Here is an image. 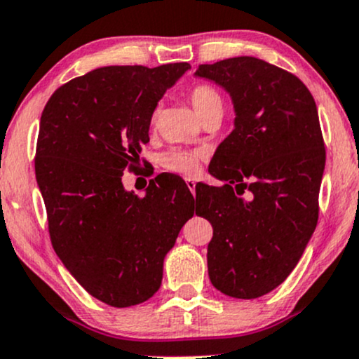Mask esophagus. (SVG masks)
<instances>
[{
	"label": "esophagus",
	"mask_w": 359,
	"mask_h": 359,
	"mask_svg": "<svg viewBox=\"0 0 359 359\" xmlns=\"http://www.w3.org/2000/svg\"><path fill=\"white\" fill-rule=\"evenodd\" d=\"M185 184H187L189 191H191L192 194H196V180L191 179V177H187V179H185Z\"/></svg>",
	"instance_id": "34e87169"
}]
</instances>
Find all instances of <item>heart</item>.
Masks as SVG:
<instances>
[{
  "instance_id": "1",
  "label": "heart",
  "mask_w": 359,
  "mask_h": 359,
  "mask_svg": "<svg viewBox=\"0 0 359 359\" xmlns=\"http://www.w3.org/2000/svg\"><path fill=\"white\" fill-rule=\"evenodd\" d=\"M189 102L196 110V114L204 116L215 107H222V98L212 86L209 85H196L189 92ZM157 122V110L152 114L150 123ZM204 158L202 150H185V149H170L161 157V165L168 172H175L180 175H194L201 168V162Z\"/></svg>"
}]
</instances>
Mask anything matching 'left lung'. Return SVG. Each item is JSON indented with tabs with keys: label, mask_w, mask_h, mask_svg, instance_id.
Returning <instances> with one entry per match:
<instances>
[{
	"label": "left lung",
	"mask_w": 359,
	"mask_h": 359,
	"mask_svg": "<svg viewBox=\"0 0 359 359\" xmlns=\"http://www.w3.org/2000/svg\"><path fill=\"white\" fill-rule=\"evenodd\" d=\"M196 76L221 85L236 111L209 165L226 184L196 185V214L214 229L209 278L254 299L286 280L316 229L326 162L316 103L296 75L254 56L201 65Z\"/></svg>",
	"instance_id": "8db88e82"
}]
</instances>
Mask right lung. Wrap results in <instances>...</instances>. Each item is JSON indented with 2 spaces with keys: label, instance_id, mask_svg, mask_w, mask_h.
I'll use <instances>...</instances> for the list:
<instances>
[{
  "label": "right lung",
  "instance_id": "1",
  "mask_svg": "<svg viewBox=\"0 0 359 359\" xmlns=\"http://www.w3.org/2000/svg\"><path fill=\"white\" fill-rule=\"evenodd\" d=\"M189 63L103 67L51 95L40 120L34 172L56 256L86 292L114 308L150 299L165 254L194 215L180 179L157 175L145 196L123 189L150 118Z\"/></svg>",
  "mask_w": 359,
  "mask_h": 359
}]
</instances>
